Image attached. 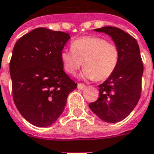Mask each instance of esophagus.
I'll return each mask as SVG.
<instances>
[{"instance_id":"esophagus-1","label":"esophagus","mask_w":154,"mask_h":154,"mask_svg":"<svg viewBox=\"0 0 154 154\" xmlns=\"http://www.w3.org/2000/svg\"><path fill=\"white\" fill-rule=\"evenodd\" d=\"M86 87V85L83 83H78L77 84V88L78 89H80V90H82V89H84Z\"/></svg>"}]
</instances>
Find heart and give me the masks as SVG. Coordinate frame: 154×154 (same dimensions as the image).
<instances>
[{
    "mask_svg": "<svg viewBox=\"0 0 154 154\" xmlns=\"http://www.w3.org/2000/svg\"><path fill=\"white\" fill-rule=\"evenodd\" d=\"M64 70L74 75L82 67L83 77L96 81L110 77L119 63V49L116 44L98 36H86L72 42L70 51L61 54Z\"/></svg>",
    "mask_w": 154,
    "mask_h": 154,
    "instance_id": "heart-1",
    "label": "heart"
}]
</instances>
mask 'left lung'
Masks as SVG:
<instances>
[{
  "instance_id": "8db88e82",
  "label": "left lung",
  "mask_w": 154,
  "mask_h": 154,
  "mask_svg": "<svg viewBox=\"0 0 154 154\" xmlns=\"http://www.w3.org/2000/svg\"><path fill=\"white\" fill-rule=\"evenodd\" d=\"M95 30L112 38L119 49V63L113 74L98 86L99 97L89 107L104 121L119 122L131 113L141 96L143 65L139 44L134 37L116 27Z\"/></svg>"
}]
</instances>
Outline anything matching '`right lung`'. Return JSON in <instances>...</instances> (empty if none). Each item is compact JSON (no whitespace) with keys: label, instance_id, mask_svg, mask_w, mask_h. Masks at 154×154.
<instances>
[{"label":"right lung","instance_id":"1","mask_svg":"<svg viewBox=\"0 0 154 154\" xmlns=\"http://www.w3.org/2000/svg\"><path fill=\"white\" fill-rule=\"evenodd\" d=\"M69 38L64 32L37 28L14 46L10 62L13 100L19 112L33 125L54 124L63 111L68 94L77 88L61 62Z\"/></svg>","mask_w":154,"mask_h":154}]
</instances>
